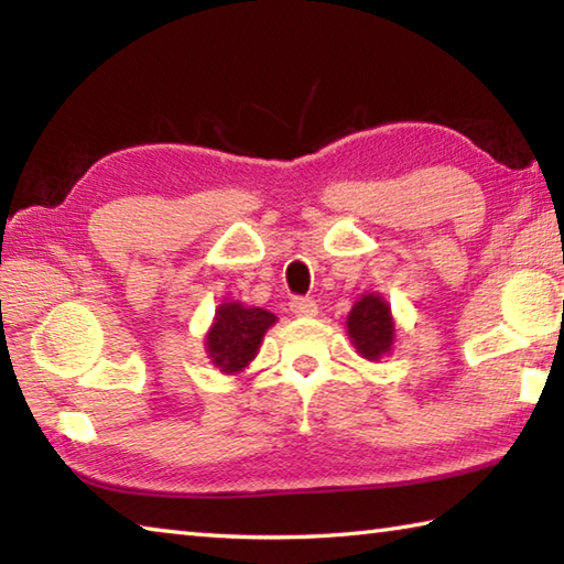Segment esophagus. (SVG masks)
<instances>
[{
  "instance_id": "esophagus-1",
  "label": "esophagus",
  "mask_w": 564,
  "mask_h": 564,
  "mask_svg": "<svg viewBox=\"0 0 564 564\" xmlns=\"http://www.w3.org/2000/svg\"><path fill=\"white\" fill-rule=\"evenodd\" d=\"M291 313L299 318H313L318 313V305L313 299H293L291 301Z\"/></svg>"
}]
</instances>
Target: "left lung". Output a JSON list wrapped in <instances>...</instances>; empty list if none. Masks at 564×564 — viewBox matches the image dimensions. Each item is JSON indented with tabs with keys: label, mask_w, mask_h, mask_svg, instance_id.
<instances>
[{
	"label": "left lung",
	"mask_w": 564,
	"mask_h": 564,
	"mask_svg": "<svg viewBox=\"0 0 564 564\" xmlns=\"http://www.w3.org/2000/svg\"><path fill=\"white\" fill-rule=\"evenodd\" d=\"M348 336L366 360H380L393 350L395 323L383 295L366 293L348 313Z\"/></svg>",
	"instance_id": "left-lung-1"
}]
</instances>
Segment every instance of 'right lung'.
Segmentation results:
<instances>
[{"instance_id": "1", "label": "right lung", "mask_w": 564, "mask_h": 564, "mask_svg": "<svg viewBox=\"0 0 564 564\" xmlns=\"http://www.w3.org/2000/svg\"><path fill=\"white\" fill-rule=\"evenodd\" d=\"M275 323V316L263 308H246L243 303L228 301L216 308V318L206 333V352L221 373H241L256 358L261 340Z\"/></svg>"}]
</instances>
